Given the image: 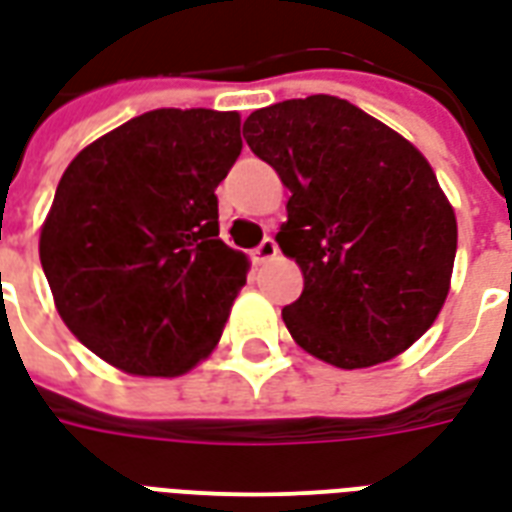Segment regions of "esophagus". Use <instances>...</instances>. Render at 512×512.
Wrapping results in <instances>:
<instances>
[{
  "mask_svg": "<svg viewBox=\"0 0 512 512\" xmlns=\"http://www.w3.org/2000/svg\"><path fill=\"white\" fill-rule=\"evenodd\" d=\"M276 252H279V246H276L274 238H263L257 249H252V260H255L257 266H263L268 260H274Z\"/></svg>",
  "mask_w": 512,
  "mask_h": 512,
  "instance_id": "1",
  "label": "esophagus"
}]
</instances>
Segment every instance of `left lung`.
<instances>
[{"instance_id":"8db88e82","label":"left lung","mask_w":512,"mask_h":512,"mask_svg":"<svg viewBox=\"0 0 512 512\" xmlns=\"http://www.w3.org/2000/svg\"><path fill=\"white\" fill-rule=\"evenodd\" d=\"M244 138L290 189L276 241L304 274L282 309L295 342L339 369L418 342L448 298L458 236L426 157L328 94L249 113Z\"/></svg>"}]
</instances>
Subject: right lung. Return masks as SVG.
Segmentation results:
<instances>
[{
	"label": "right lung",
	"mask_w": 512,
	"mask_h": 512,
	"mask_svg": "<svg viewBox=\"0 0 512 512\" xmlns=\"http://www.w3.org/2000/svg\"><path fill=\"white\" fill-rule=\"evenodd\" d=\"M241 146L236 111L160 108L67 165L40 263L64 325L102 361L176 377L217 347L249 268L219 241L214 195Z\"/></svg>",
	"instance_id": "1"
}]
</instances>
